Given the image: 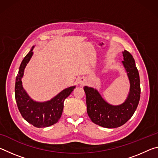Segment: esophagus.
I'll use <instances>...</instances> for the list:
<instances>
[{"label": "esophagus", "instance_id": "1", "mask_svg": "<svg viewBox=\"0 0 158 158\" xmlns=\"http://www.w3.org/2000/svg\"><path fill=\"white\" fill-rule=\"evenodd\" d=\"M85 81V79L84 78H81L79 80V83H80V84H84Z\"/></svg>", "mask_w": 158, "mask_h": 158}]
</instances>
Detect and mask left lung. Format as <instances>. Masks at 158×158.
Instances as JSON below:
<instances>
[{
    "label": "left lung",
    "mask_w": 158,
    "mask_h": 158,
    "mask_svg": "<svg viewBox=\"0 0 158 158\" xmlns=\"http://www.w3.org/2000/svg\"><path fill=\"white\" fill-rule=\"evenodd\" d=\"M123 65L130 80V89L126 100L120 105H111L104 100L96 89L84 86L86 97L87 113L93 123L106 128L121 126L129 120L138 106L140 100V79L135 61L131 53L123 52Z\"/></svg>",
    "instance_id": "left-lung-1"
}]
</instances>
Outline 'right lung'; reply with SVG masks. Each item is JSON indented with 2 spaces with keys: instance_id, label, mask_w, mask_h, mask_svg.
Instances as JSON below:
<instances>
[{
  "instance_id": "obj_1",
  "label": "right lung",
  "mask_w": 158,
  "mask_h": 158,
  "mask_svg": "<svg viewBox=\"0 0 158 158\" xmlns=\"http://www.w3.org/2000/svg\"><path fill=\"white\" fill-rule=\"evenodd\" d=\"M34 47L23 58L15 82V99L19 111L26 121L36 127H49L56 123L61 117L65 99L73 91L75 85L64 89L49 101L40 102L31 99L23 88L21 79L27 63L33 54Z\"/></svg>"
}]
</instances>
